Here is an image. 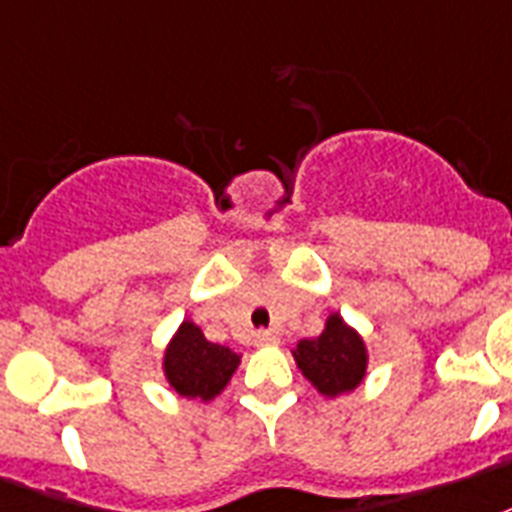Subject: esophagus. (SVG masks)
I'll use <instances>...</instances> for the list:
<instances>
[{"instance_id":"1","label":"esophagus","mask_w":512,"mask_h":512,"mask_svg":"<svg viewBox=\"0 0 512 512\" xmlns=\"http://www.w3.org/2000/svg\"><path fill=\"white\" fill-rule=\"evenodd\" d=\"M255 342L257 344H278V334L276 331H257Z\"/></svg>"}]
</instances>
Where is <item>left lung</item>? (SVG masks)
<instances>
[{
	"label": "left lung",
	"instance_id": "1",
	"mask_svg": "<svg viewBox=\"0 0 512 512\" xmlns=\"http://www.w3.org/2000/svg\"><path fill=\"white\" fill-rule=\"evenodd\" d=\"M292 355L302 376L328 400L355 392L368 376L365 339L336 310L328 313L321 334L299 339Z\"/></svg>",
	"mask_w": 512,
	"mask_h": 512
}]
</instances>
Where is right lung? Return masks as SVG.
Segmentation results:
<instances>
[{"label": "right lung", "instance_id": "1", "mask_svg": "<svg viewBox=\"0 0 512 512\" xmlns=\"http://www.w3.org/2000/svg\"><path fill=\"white\" fill-rule=\"evenodd\" d=\"M242 355L226 344L210 342L194 321H181L162 352V376L176 394L202 405L228 386Z\"/></svg>", "mask_w": 512, "mask_h": 512}]
</instances>
